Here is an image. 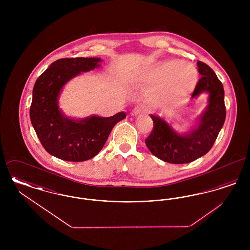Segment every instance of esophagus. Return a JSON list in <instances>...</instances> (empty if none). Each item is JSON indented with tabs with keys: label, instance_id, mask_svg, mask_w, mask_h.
I'll list each match as a JSON object with an SVG mask.
<instances>
[{
	"label": "esophagus",
	"instance_id": "1",
	"mask_svg": "<svg viewBox=\"0 0 250 250\" xmlns=\"http://www.w3.org/2000/svg\"><path fill=\"white\" fill-rule=\"evenodd\" d=\"M145 110V107L143 106V105H140V106H136V107L133 108V110L131 111V114L132 115H138V114H140V113H142Z\"/></svg>",
	"mask_w": 250,
	"mask_h": 250
}]
</instances>
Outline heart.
<instances>
[{
    "label": "heart",
    "instance_id": "obj_1",
    "mask_svg": "<svg viewBox=\"0 0 250 250\" xmlns=\"http://www.w3.org/2000/svg\"><path fill=\"white\" fill-rule=\"evenodd\" d=\"M170 64V62H167L166 64L160 66L158 69L154 72L146 75L144 77V80L148 83H157L160 80H162L167 66ZM173 68H178V81L180 87L185 88L184 90L176 91L173 90L171 86V81L169 76L167 77L166 83L163 86L159 97L161 99H176L179 97H184L186 95L190 94L196 87V84L198 83V71L196 67L187 61H178L174 63Z\"/></svg>",
    "mask_w": 250,
    "mask_h": 250
}]
</instances>
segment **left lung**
Masks as SVG:
<instances>
[{
    "label": "left lung",
    "mask_w": 250,
    "mask_h": 250,
    "mask_svg": "<svg viewBox=\"0 0 250 250\" xmlns=\"http://www.w3.org/2000/svg\"><path fill=\"white\" fill-rule=\"evenodd\" d=\"M198 71L202 75L192 94V98L203 92L209 94L208 106L203 111L195 128L178 134L165 120L151 114L154 127L145 140L150 152L159 159L171 164H186L206 155L213 147L221 130L226 107L224 89L214 70L201 61L197 62Z\"/></svg>",
    "instance_id": "8db88e82"
}]
</instances>
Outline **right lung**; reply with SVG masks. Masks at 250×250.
I'll list each match as a JSON object with an SVG mask.
<instances>
[{
  "label": "right lung",
  "mask_w": 250,
  "mask_h": 250,
  "mask_svg": "<svg viewBox=\"0 0 250 250\" xmlns=\"http://www.w3.org/2000/svg\"><path fill=\"white\" fill-rule=\"evenodd\" d=\"M100 58H62L53 62L36 80L30 117L44 149L65 161L82 162L97 155L110 131L126 117L124 111L111 117L92 115L71 119L62 113L58 99L62 87L82 72L98 67Z\"/></svg>",
  "instance_id": "1"
}]
</instances>
